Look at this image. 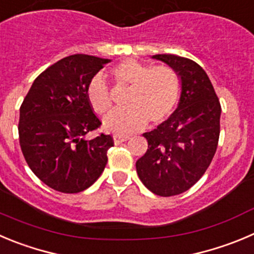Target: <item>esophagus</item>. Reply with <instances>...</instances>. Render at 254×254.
Returning <instances> with one entry per match:
<instances>
[{
	"label": "esophagus",
	"instance_id": "1",
	"mask_svg": "<svg viewBox=\"0 0 254 254\" xmlns=\"http://www.w3.org/2000/svg\"><path fill=\"white\" fill-rule=\"evenodd\" d=\"M113 139H114V144H115V145H119V144H122V143H124V141H127V139H129V136H127V135H118V134H115L113 136Z\"/></svg>",
	"mask_w": 254,
	"mask_h": 254
}]
</instances>
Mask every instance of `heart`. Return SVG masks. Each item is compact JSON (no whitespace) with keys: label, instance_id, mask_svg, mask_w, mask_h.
<instances>
[{"label":"heart","instance_id":"1","mask_svg":"<svg viewBox=\"0 0 254 254\" xmlns=\"http://www.w3.org/2000/svg\"><path fill=\"white\" fill-rule=\"evenodd\" d=\"M115 84L127 87L124 109H118L104 119V129L118 135H127L143 129L146 123L160 124L177 106L181 94V79L168 65L151 67L135 59H127L110 68ZM85 96L90 108L98 114L110 110L111 95L101 76H94L86 85Z\"/></svg>","mask_w":254,"mask_h":254}]
</instances>
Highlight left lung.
<instances>
[{
    "label": "left lung",
    "instance_id": "left-lung-1",
    "mask_svg": "<svg viewBox=\"0 0 254 254\" xmlns=\"http://www.w3.org/2000/svg\"><path fill=\"white\" fill-rule=\"evenodd\" d=\"M151 59L177 71L182 92L174 113L143 134L149 146L136 162V173L156 195H178L193 187L209 167L219 139L222 109L209 77L198 64L170 54Z\"/></svg>",
    "mask_w": 254,
    "mask_h": 254
}]
</instances>
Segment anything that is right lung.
<instances>
[{
  "label": "right lung",
  "mask_w": 254,
  "mask_h": 254,
  "mask_svg": "<svg viewBox=\"0 0 254 254\" xmlns=\"http://www.w3.org/2000/svg\"><path fill=\"white\" fill-rule=\"evenodd\" d=\"M110 61L82 54L61 59L35 79L20 108L18 135L26 162L40 181L61 193L89 188L108 163L110 135L85 139L101 125L85 89Z\"/></svg>",
  "instance_id": "obj_1"
}]
</instances>
